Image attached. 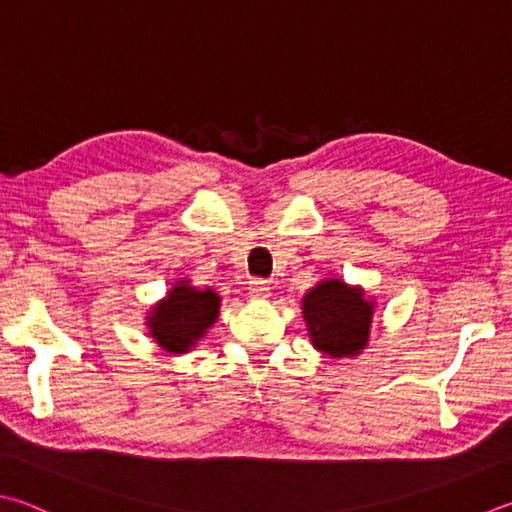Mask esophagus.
I'll list each match as a JSON object with an SVG mask.
<instances>
[{
  "mask_svg": "<svg viewBox=\"0 0 512 512\" xmlns=\"http://www.w3.org/2000/svg\"><path fill=\"white\" fill-rule=\"evenodd\" d=\"M248 291L250 295L257 297V300H264V297L271 295V286H268V282L262 280V277H255V280H250Z\"/></svg>",
  "mask_w": 512,
  "mask_h": 512,
  "instance_id": "1",
  "label": "esophagus"
}]
</instances>
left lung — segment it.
<instances>
[{
  "instance_id": "obj_1",
  "label": "left lung",
  "mask_w": 512,
  "mask_h": 512,
  "mask_svg": "<svg viewBox=\"0 0 512 512\" xmlns=\"http://www.w3.org/2000/svg\"><path fill=\"white\" fill-rule=\"evenodd\" d=\"M376 302L340 277L320 280L302 297V318L313 349L329 358H356L369 345Z\"/></svg>"
}]
</instances>
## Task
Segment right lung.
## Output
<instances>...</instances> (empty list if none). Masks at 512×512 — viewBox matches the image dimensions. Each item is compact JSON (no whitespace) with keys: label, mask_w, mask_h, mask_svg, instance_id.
I'll return each mask as SVG.
<instances>
[{"label":"right lung","mask_w":512,"mask_h":512,"mask_svg":"<svg viewBox=\"0 0 512 512\" xmlns=\"http://www.w3.org/2000/svg\"><path fill=\"white\" fill-rule=\"evenodd\" d=\"M221 295L215 288L194 286L188 277L174 282L163 300L145 313V327L161 351L183 356L208 336L219 318Z\"/></svg>","instance_id":"obj_1"}]
</instances>
